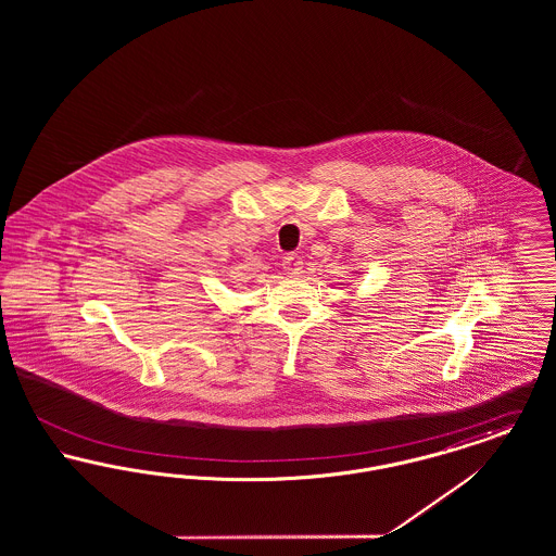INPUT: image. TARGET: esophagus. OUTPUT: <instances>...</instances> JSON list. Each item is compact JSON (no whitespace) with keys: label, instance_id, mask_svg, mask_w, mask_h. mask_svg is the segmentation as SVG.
Returning a JSON list of instances; mask_svg holds the SVG:
<instances>
[{"label":"esophagus","instance_id":"34e87169","mask_svg":"<svg viewBox=\"0 0 556 556\" xmlns=\"http://www.w3.org/2000/svg\"><path fill=\"white\" fill-rule=\"evenodd\" d=\"M302 258L298 256V254H288L286 258H283V270L288 273V275H298V273H302Z\"/></svg>","mask_w":556,"mask_h":556}]
</instances>
